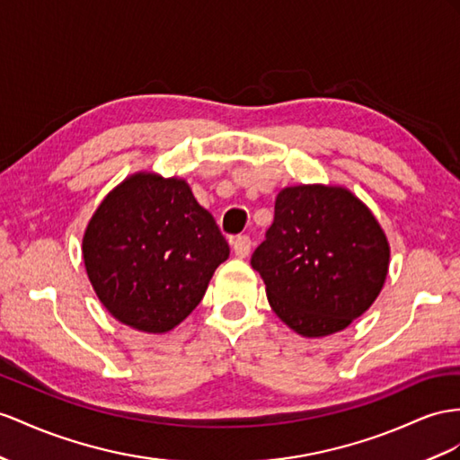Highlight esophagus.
Masks as SVG:
<instances>
[{
    "mask_svg": "<svg viewBox=\"0 0 460 460\" xmlns=\"http://www.w3.org/2000/svg\"><path fill=\"white\" fill-rule=\"evenodd\" d=\"M251 246H252V241L249 234H239V237L233 239V251H234V256L239 258H246L251 252Z\"/></svg>",
    "mask_w": 460,
    "mask_h": 460,
    "instance_id": "obj_1",
    "label": "esophagus"
}]
</instances>
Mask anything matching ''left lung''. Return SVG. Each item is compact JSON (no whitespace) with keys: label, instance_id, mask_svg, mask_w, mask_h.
<instances>
[{"label":"left lung","instance_id":"8db88e82","mask_svg":"<svg viewBox=\"0 0 460 460\" xmlns=\"http://www.w3.org/2000/svg\"><path fill=\"white\" fill-rule=\"evenodd\" d=\"M251 266L281 321L301 336H326L344 331L379 296L388 243L371 211L344 188L293 186L278 194Z\"/></svg>","mask_w":460,"mask_h":460}]
</instances>
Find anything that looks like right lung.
Masks as SVG:
<instances>
[{
	"mask_svg": "<svg viewBox=\"0 0 460 460\" xmlns=\"http://www.w3.org/2000/svg\"><path fill=\"white\" fill-rule=\"evenodd\" d=\"M229 244L181 179L136 174L102 199L84 237L93 288L109 313L161 334L182 323Z\"/></svg>",
	"mask_w": 460,
	"mask_h": 460,
	"instance_id": "obj_1",
	"label": "right lung"
}]
</instances>
